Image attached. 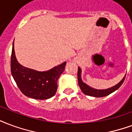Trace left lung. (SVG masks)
I'll use <instances>...</instances> for the list:
<instances>
[{
    "mask_svg": "<svg viewBox=\"0 0 132 132\" xmlns=\"http://www.w3.org/2000/svg\"><path fill=\"white\" fill-rule=\"evenodd\" d=\"M125 76L122 80L113 87L107 89H103V90H99V89H95L89 87L85 83H84L81 80V69L78 68V84L80 87L81 90L85 94L87 95V96H94V97H103V96H106L107 95H109L110 94L113 93V92L117 90L120 87L122 83H123L124 80L125 79Z\"/></svg>",
    "mask_w": 132,
    "mask_h": 132,
    "instance_id": "left-lung-1",
    "label": "left lung"
}]
</instances>
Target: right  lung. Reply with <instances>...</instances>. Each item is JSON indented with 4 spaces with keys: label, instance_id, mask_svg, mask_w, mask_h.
I'll return each mask as SVG.
<instances>
[{
    "label": "right lung",
    "instance_id": "obj_1",
    "mask_svg": "<svg viewBox=\"0 0 132 132\" xmlns=\"http://www.w3.org/2000/svg\"><path fill=\"white\" fill-rule=\"evenodd\" d=\"M66 62L55 66L51 70L39 72L24 67L17 61L14 43L11 54V73L16 85L26 96L35 99H47L55 95L57 80L64 71Z\"/></svg>",
    "mask_w": 132,
    "mask_h": 132
}]
</instances>
